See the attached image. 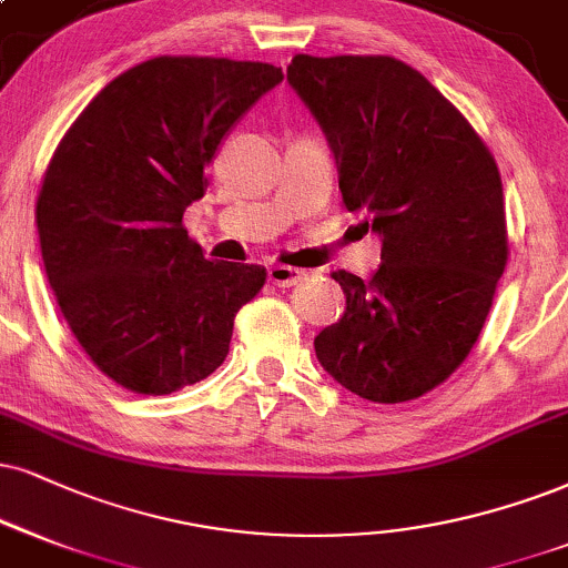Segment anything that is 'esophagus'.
Here are the masks:
<instances>
[{
    "mask_svg": "<svg viewBox=\"0 0 568 568\" xmlns=\"http://www.w3.org/2000/svg\"><path fill=\"white\" fill-rule=\"evenodd\" d=\"M307 273L303 268H292V265H271L268 278L276 286H295L303 282Z\"/></svg>",
    "mask_w": 568,
    "mask_h": 568,
    "instance_id": "obj_1",
    "label": "esophagus"
}]
</instances>
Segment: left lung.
<instances>
[{"label": "left lung", "mask_w": 568, "mask_h": 568, "mask_svg": "<svg viewBox=\"0 0 568 568\" xmlns=\"http://www.w3.org/2000/svg\"><path fill=\"white\" fill-rule=\"evenodd\" d=\"M286 81L324 129L342 205L382 236L371 282L332 273L347 311L316 337L321 366L363 400H416L468 358L506 271L498 163L464 113L389 54H297Z\"/></svg>", "instance_id": "left-lung-1"}]
</instances>
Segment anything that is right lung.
Masks as SVG:
<instances>
[{
  "label": "right lung",
  "instance_id": "obj_1",
  "mask_svg": "<svg viewBox=\"0 0 568 568\" xmlns=\"http://www.w3.org/2000/svg\"><path fill=\"white\" fill-rule=\"evenodd\" d=\"M284 79L268 62L163 54L129 68L60 139L37 197L49 286L108 379L171 395L226 361L263 265L207 261L184 229L226 131Z\"/></svg>",
  "mask_w": 568,
  "mask_h": 568
}]
</instances>
